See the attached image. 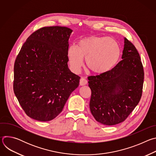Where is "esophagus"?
Listing matches in <instances>:
<instances>
[{
	"mask_svg": "<svg viewBox=\"0 0 156 156\" xmlns=\"http://www.w3.org/2000/svg\"><path fill=\"white\" fill-rule=\"evenodd\" d=\"M87 83V80L86 78H81L80 79V84L81 86H84V85L86 84Z\"/></svg>",
	"mask_w": 156,
	"mask_h": 156,
	"instance_id": "esophagus-1",
	"label": "esophagus"
}]
</instances>
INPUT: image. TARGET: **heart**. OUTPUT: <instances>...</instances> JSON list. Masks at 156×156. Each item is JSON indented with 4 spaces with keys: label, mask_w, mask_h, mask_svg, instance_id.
Wrapping results in <instances>:
<instances>
[{
    "label": "heart",
    "mask_w": 156,
    "mask_h": 156,
    "mask_svg": "<svg viewBox=\"0 0 156 156\" xmlns=\"http://www.w3.org/2000/svg\"><path fill=\"white\" fill-rule=\"evenodd\" d=\"M120 55V48L114 38L107 36H88L80 39L76 46H71L67 57L71 68L78 72L84 64L96 73H103L112 69Z\"/></svg>",
    "instance_id": "heart-1"
}]
</instances>
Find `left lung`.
I'll use <instances>...</instances> for the list:
<instances>
[{"label":"left lung","mask_w":156,"mask_h":156,"mask_svg":"<svg viewBox=\"0 0 156 156\" xmlns=\"http://www.w3.org/2000/svg\"><path fill=\"white\" fill-rule=\"evenodd\" d=\"M122 58L110 70L87 78L91 90V112L105 125L125 121L142 96L143 64L137 49L126 37Z\"/></svg>","instance_id":"1"}]
</instances>
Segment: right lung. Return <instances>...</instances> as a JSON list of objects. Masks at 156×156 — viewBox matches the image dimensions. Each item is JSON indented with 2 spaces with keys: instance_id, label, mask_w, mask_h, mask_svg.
<instances>
[{
  "instance_id": "obj_1",
  "label": "right lung",
  "mask_w": 156,
  "mask_h": 156,
  "mask_svg": "<svg viewBox=\"0 0 156 156\" xmlns=\"http://www.w3.org/2000/svg\"><path fill=\"white\" fill-rule=\"evenodd\" d=\"M64 27L41 28L22 46L14 64V93L26 114L50 121L62 111L80 77L68 66L69 39Z\"/></svg>"
}]
</instances>
